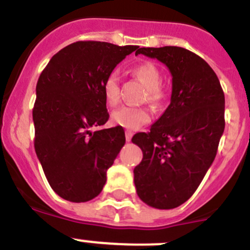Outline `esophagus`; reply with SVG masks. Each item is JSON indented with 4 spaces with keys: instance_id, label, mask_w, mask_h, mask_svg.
I'll return each instance as SVG.
<instances>
[{
    "instance_id": "obj_1",
    "label": "esophagus",
    "mask_w": 250,
    "mask_h": 250,
    "mask_svg": "<svg viewBox=\"0 0 250 250\" xmlns=\"http://www.w3.org/2000/svg\"><path fill=\"white\" fill-rule=\"evenodd\" d=\"M132 137H133V133L130 132V130H127V132H125V140L130 141L132 140Z\"/></svg>"
}]
</instances>
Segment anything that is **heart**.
<instances>
[{"label": "heart", "instance_id": "1", "mask_svg": "<svg viewBox=\"0 0 250 250\" xmlns=\"http://www.w3.org/2000/svg\"><path fill=\"white\" fill-rule=\"evenodd\" d=\"M130 72L145 85L146 93H147L146 99L148 102L157 104L163 99L165 92L161 88L162 75H161L160 69L153 62H141L133 67ZM103 94H104L105 102L110 106H115L120 100V77L116 71L110 72L105 77L103 82ZM150 118L151 116L147 109L135 106H121L113 111L111 115V120L115 125L129 130L139 129L141 125H146L150 121Z\"/></svg>", "mask_w": 250, "mask_h": 250}]
</instances>
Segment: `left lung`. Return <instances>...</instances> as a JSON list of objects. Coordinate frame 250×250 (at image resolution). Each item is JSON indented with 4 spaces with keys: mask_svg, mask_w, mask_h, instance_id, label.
<instances>
[{
    "mask_svg": "<svg viewBox=\"0 0 250 250\" xmlns=\"http://www.w3.org/2000/svg\"><path fill=\"white\" fill-rule=\"evenodd\" d=\"M155 58L172 74L170 104L132 141L143 151L134 184L143 202L173 209L193 195L213 163L225 128V95L210 66L181 47L139 48L135 55Z\"/></svg>",
    "mask_w": 250,
    "mask_h": 250,
    "instance_id": "1",
    "label": "left lung"
}]
</instances>
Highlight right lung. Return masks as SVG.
<instances>
[{"instance_id": "add662e5", "label": "right lung", "mask_w": 250, "mask_h": 250, "mask_svg": "<svg viewBox=\"0 0 250 250\" xmlns=\"http://www.w3.org/2000/svg\"><path fill=\"white\" fill-rule=\"evenodd\" d=\"M137 48L78 41L53 55L40 75L32 110L35 151L50 188L64 200L97 197L125 145L122 127L92 128L109 120L105 77Z\"/></svg>"}]
</instances>
